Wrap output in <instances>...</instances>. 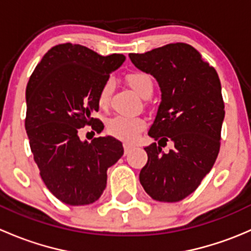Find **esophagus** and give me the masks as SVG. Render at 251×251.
<instances>
[{"label":"esophagus","mask_w":251,"mask_h":251,"mask_svg":"<svg viewBox=\"0 0 251 251\" xmlns=\"http://www.w3.org/2000/svg\"><path fill=\"white\" fill-rule=\"evenodd\" d=\"M133 148L132 144L130 143H124V151H125V154H128L131 151V149Z\"/></svg>","instance_id":"esophagus-1"}]
</instances>
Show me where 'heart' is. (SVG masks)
Listing matches in <instances>:
<instances>
[{"mask_svg":"<svg viewBox=\"0 0 251 251\" xmlns=\"http://www.w3.org/2000/svg\"><path fill=\"white\" fill-rule=\"evenodd\" d=\"M128 86L142 98L151 96L153 92V80L148 74L142 72L131 73L126 76ZM113 78H107L98 92L97 103L100 108H107L113 91ZM146 127V121L135 116L116 115L107 121V131L113 137L126 142H132L140 136Z\"/></svg>","mask_w":251,"mask_h":251,"instance_id":"1","label":"heart"}]
</instances>
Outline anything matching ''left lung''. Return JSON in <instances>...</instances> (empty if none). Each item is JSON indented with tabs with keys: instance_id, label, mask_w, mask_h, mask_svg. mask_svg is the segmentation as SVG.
Masks as SVG:
<instances>
[{
	"instance_id": "1",
	"label": "left lung",
	"mask_w": 251,
	"mask_h": 251,
	"mask_svg": "<svg viewBox=\"0 0 251 251\" xmlns=\"http://www.w3.org/2000/svg\"><path fill=\"white\" fill-rule=\"evenodd\" d=\"M136 68L153 75L161 102L144 151L148 161L140 173L144 191L158 201L174 203L193 193L219 155L225 118L216 70L191 45L170 44L146 53H130ZM173 140L169 153L161 143Z\"/></svg>"
}]
</instances>
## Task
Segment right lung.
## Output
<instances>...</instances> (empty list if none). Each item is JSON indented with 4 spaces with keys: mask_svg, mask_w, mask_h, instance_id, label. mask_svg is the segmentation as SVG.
Segmentation results:
<instances>
[{
    "mask_svg": "<svg viewBox=\"0 0 251 251\" xmlns=\"http://www.w3.org/2000/svg\"><path fill=\"white\" fill-rule=\"evenodd\" d=\"M125 62L124 54L103 55L81 45L52 47L36 65L26 86L25 130L42 181L68 205H87L100 199L107 186V170L123 156L114 137L81 141L83 126L100 132L98 92L109 74Z\"/></svg>",
    "mask_w": 251,
    "mask_h": 251,
    "instance_id": "add662e5",
    "label": "right lung"
}]
</instances>
